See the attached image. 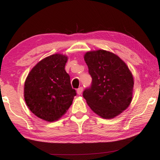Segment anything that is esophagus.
<instances>
[{"label": "esophagus", "instance_id": "esophagus-1", "mask_svg": "<svg viewBox=\"0 0 160 160\" xmlns=\"http://www.w3.org/2000/svg\"><path fill=\"white\" fill-rule=\"evenodd\" d=\"M82 91H83V88H82V87H80V88H79L77 90V93H78V94H82Z\"/></svg>", "mask_w": 160, "mask_h": 160}]
</instances>
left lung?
<instances>
[{"label":"left lung","mask_w":160,"mask_h":160,"mask_svg":"<svg viewBox=\"0 0 160 160\" xmlns=\"http://www.w3.org/2000/svg\"><path fill=\"white\" fill-rule=\"evenodd\" d=\"M92 81L83 92L88 106L105 119L113 118L129 107L133 93L134 80L125 62L110 51L99 49L85 53Z\"/></svg>","instance_id":"left-lung-1"}]
</instances>
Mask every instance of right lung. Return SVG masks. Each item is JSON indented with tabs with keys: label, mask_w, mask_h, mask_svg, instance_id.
<instances>
[{
	"label": "right lung",
	"mask_w": 160,
	"mask_h": 160,
	"mask_svg": "<svg viewBox=\"0 0 160 160\" xmlns=\"http://www.w3.org/2000/svg\"><path fill=\"white\" fill-rule=\"evenodd\" d=\"M67 61L66 56L53 54L34 66L26 78L25 102L29 110L42 120L48 122L58 120L76 95L65 70Z\"/></svg>",
	"instance_id": "obj_1"
}]
</instances>
